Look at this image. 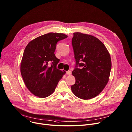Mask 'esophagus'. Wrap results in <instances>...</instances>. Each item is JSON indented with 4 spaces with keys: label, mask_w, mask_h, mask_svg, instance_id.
<instances>
[{
    "label": "esophagus",
    "mask_w": 132,
    "mask_h": 132,
    "mask_svg": "<svg viewBox=\"0 0 132 132\" xmlns=\"http://www.w3.org/2000/svg\"><path fill=\"white\" fill-rule=\"evenodd\" d=\"M66 73H67V74L70 75L71 74V71L70 70H68V71H67L66 72Z\"/></svg>",
    "instance_id": "esophagus-1"
}]
</instances>
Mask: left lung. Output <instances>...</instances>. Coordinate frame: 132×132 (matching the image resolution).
I'll use <instances>...</instances> for the list:
<instances>
[{
  "label": "left lung",
  "mask_w": 132,
  "mask_h": 132,
  "mask_svg": "<svg viewBox=\"0 0 132 132\" xmlns=\"http://www.w3.org/2000/svg\"><path fill=\"white\" fill-rule=\"evenodd\" d=\"M72 45L76 59L72 73L76 83L71 90L80 98H92L108 82L112 67L110 55L104 44L91 35L73 33Z\"/></svg>",
  "instance_id": "obj_1"
}]
</instances>
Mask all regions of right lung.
I'll return each instance as SVG.
<instances>
[{"instance_id":"right-lung-1","label":"right lung","mask_w":132,"mask_h":132,"mask_svg":"<svg viewBox=\"0 0 132 132\" xmlns=\"http://www.w3.org/2000/svg\"><path fill=\"white\" fill-rule=\"evenodd\" d=\"M67 37L61 33H48L34 39L26 46L20 71L26 86L35 96L44 98L50 95L65 73L57 69L60 60L54 52L57 42Z\"/></svg>"}]
</instances>
